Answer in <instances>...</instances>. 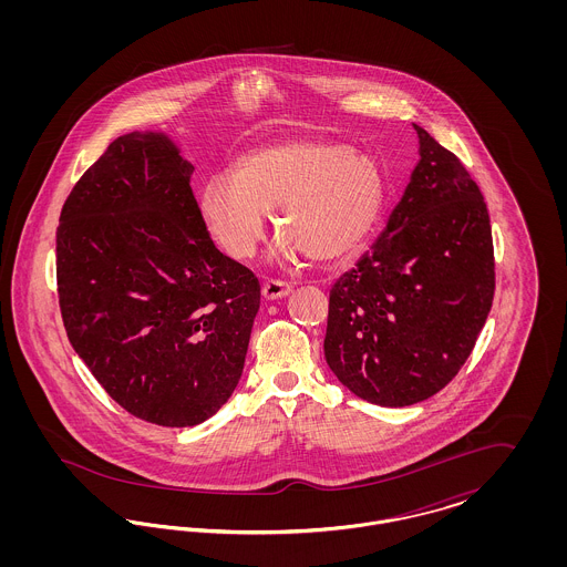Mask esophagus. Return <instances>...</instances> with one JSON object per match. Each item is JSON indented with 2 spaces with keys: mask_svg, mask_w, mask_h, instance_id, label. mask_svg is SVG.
Returning <instances> with one entry per match:
<instances>
[{
  "mask_svg": "<svg viewBox=\"0 0 567 567\" xmlns=\"http://www.w3.org/2000/svg\"><path fill=\"white\" fill-rule=\"evenodd\" d=\"M289 293H291V287L280 282V280H266L261 285V296H264V299H268V301L282 299V297L289 296Z\"/></svg>",
  "mask_w": 567,
  "mask_h": 567,
  "instance_id": "1",
  "label": "esophagus"
}]
</instances>
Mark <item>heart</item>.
<instances>
[{
    "mask_svg": "<svg viewBox=\"0 0 567 567\" xmlns=\"http://www.w3.org/2000/svg\"><path fill=\"white\" fill-rule=\"evenodd\" d=\"M382 204L384 178L377 162L323 137H293L248 151L234 163L231 176L213 174L199 190L206 229L240 261L266 240L271 210L282 234V261H342L370 236Z\"/></svg>",
    "mask_w": 567,
    "mask_h": 567,
    "instance_id": "obj_1",
    "label": "heart"
}]
</instances>
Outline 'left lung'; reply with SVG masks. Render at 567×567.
I'll list each match as a JSON object with an SVG mask.
<instances>
[{
	"mask_svg": "<svg viewBox=\"0 0 567 567\" xmlns=\"http://www.w3.org/2000/svg\"><path fill=\"white\" fill-rule=\"evenodd\" d=\"M419 162L372 248L329 293L324 359L370 404L427 400L457 377L485 327L495 261L478 185L423 127Z\"/></svg>",
	"mask_w": 567,
	"mask_h": 567,
	"instance_id": "1",
	"label": "left lung"
}]
</instances>
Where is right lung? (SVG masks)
<instances>
[{"instance_id": "right-lung-1", "label": "right lung", "mask_w": 567, "mask_h": 567, "mask_svg": "<svg viewBox=\"0 0 567 567\" xmlns=\"http://www.w3.org/2000/svg\"><path fill=\"white\" fill-rule=\"evenodd\" d=\"M163 132L116 137L63 204L61 317L110 398L142 421L193 427L243 377L259 280L225 257Z\"/></svg>"}]
</instances>
